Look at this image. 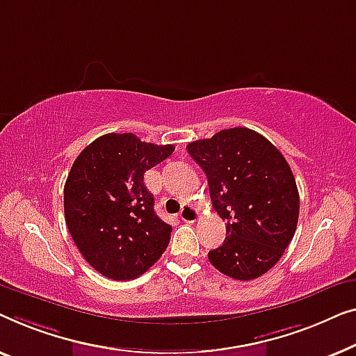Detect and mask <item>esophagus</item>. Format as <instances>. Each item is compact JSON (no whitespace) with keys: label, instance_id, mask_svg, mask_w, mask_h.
<instances>
[{"label":"esophagus","instance_id":"34e87169","mask_svg":"<svg viewBox=\"0 0 356 356\" xmlns=\"http://www.w3.org/2000/svg\"><path fill=\"white\" fill-rule=\"evenodd\" d=\"M179 216L184 222H195V221H198L200 213H198L197 208L192 207V204H185V207L180 209Z\"/></svg>","mask_w":356,"mask_h":356}]
</instances>
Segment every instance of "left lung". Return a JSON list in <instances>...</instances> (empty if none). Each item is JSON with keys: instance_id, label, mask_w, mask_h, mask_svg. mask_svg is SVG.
<instances>
[{"instance_id": "8db88e82", "label": "left lung", "mask_w": 356, "mask_h": 356, "mask_svg": "<svg viewBox=\"0 0 356 356\" xmlns=\"http://www.w3.org/2000/svg\"><path fill=\"white\" fill-rule=\"evenodd\" d=\"M187 149L207 174L214 209L227 221L226 240L208 253L209 263L237 280L263 276L297 229L300 198L289 163L268 138L247 127L195 140Z\"/></svg>"}]
</instances>
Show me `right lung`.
<instances>
[{"label":"right lung","instance_id":"right-lung-1","mask_svg":"<svg viewBox=\"0 0 356 356\" xmlns=\"http://www.w3.org/2000/svg\"><path fill=\"white\" fill-rule=\"evenodd\" d=\"M174 152L134 134H106L83 148L64 185V216L74 243L104 277L130 280L168 248L172 227L154 213L143 176Z\"/></svg>","mask_w":356,"mask_h":356}]
</instances>
